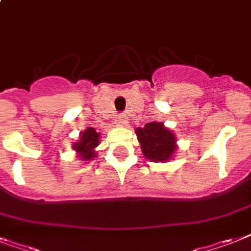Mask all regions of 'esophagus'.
Returning a JSON list of instances; mask_svg holds the SVG:
<instances>
[{"label": "esophagus", "instance_id": "obj_1", "mask_svg": "<svg viewBox=\"0 0 251 251\" xmlns=\"http://www.w3.org/2000/svg\"><path fill=\"white\" fill-rule=\"evenodd\" d=\"M116 122H117V125L120 126H124L127 124V117L125 115H119L116 117Z\"/></svg>", "mask_w": 251, "mask_h": 251}]
</instances>
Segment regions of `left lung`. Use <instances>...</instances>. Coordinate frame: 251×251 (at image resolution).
I'll return each mask as SVG.
<instances>
[{
  "instance_id": "obj_1",
  "label": "left lung",
  "mask_w": 251,
  "mask_h": 251,
  "mask_svg": "<svg viewBox=\"0 0 251 251\" xmlns=\"http://www.w3.org/2000/svg\"><path fill=\"white\" fill-rule=\"evenodd\" d=\"M136 138L144 157L152 162H168L178 150L174 131L168 129L164 122H150L144 127H136Z\"/></svg>"
}]
</instances>
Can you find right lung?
I'll return each instance as SVG.
<instances>
[{"instance_id": "add662e5", "label": "right lung", "mask_w": 251, "mask_h": 251, "mask_svg": "<svg viewBox=\"0 0 251 251\" xmlns=\"http://www.w3.org/2000/svg\"><path fill=\"white\" fill-rule=\"evenodd\" d=\"M100 132H97L94 127H86L79 132V139L72 146L77 157L81 158V161L95 160L98 156L95 148L100 143Z\"/></svg>"}]
</instances>
